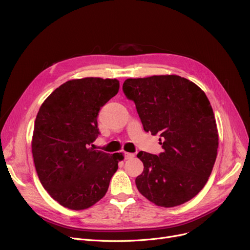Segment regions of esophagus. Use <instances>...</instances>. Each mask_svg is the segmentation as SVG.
<instances>
[{"label": "esophagus", "mask_w": 250, "mask_h": 250, "mask_svg": "<svg viewBox=\"0 0 250 250\" xmlns=\"http://www.w3.org/2000/svg\"><path fill=\"white\" fill-rule=\"evenodd\" d=\"M124 156H125V159H132V158H134V157H135V154L134 153L125 152Z\"/></svg>", "instance_id": "34e87169"}]
</instances>
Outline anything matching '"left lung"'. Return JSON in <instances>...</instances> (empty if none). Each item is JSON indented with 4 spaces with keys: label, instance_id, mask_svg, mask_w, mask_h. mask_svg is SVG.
Returning a JSON list of instances; mask_svg holds the SVG:
<instances>
[{
    "label": "left lung",
    "instance_id": "8db88e82",
    "mask_svg": "<svg viewBox=\"0 0 250 250\" xmlns=\"http://www.w3.org/2000/svg\"><path fill=\"white\" fill-rule=\"evenodd\" d=\"M127 99L136 104L145 132L158 134L163 152H139L144 164L139 191L157 206L171 208L198 194L211 175L219 145L213 108L205 92L176 75L126 79Z\"/></svg>",
    "mask_w": 250,
    "mask_h": 250
}]
</instances>
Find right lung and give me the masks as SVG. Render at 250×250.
I'll use <instances>...</instances> for the list:
<instances>
[{"mask_svg": "<svg viewBox=\"0 0 250 250\" xmlns=\"http://www.w3.org/2000/svg\"><path fill=\"white\" fill-rule=\"evenodd\" d=\"M118 89L116 79H75L39 108L31 143L35 169L44 189L64 208L79 211L100 201L124 159L122 153L90 147L100 134L99 110Z\"/></svg>", "mask_w": 250, "mask_h": 250, "instance_id": "obj_1", "label": "right lung"}]
</instances>
